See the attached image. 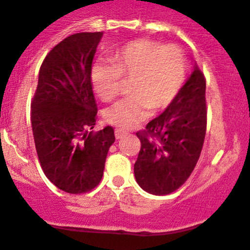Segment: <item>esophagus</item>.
<instances>
[{
  "label": "esophagus",
  "instance_id": "obj_1",
  "mask_svg": "<svg viewBox=\"0 0 250 250\" xmlns=\"http://www.w3.org/2000/svg\"><path fill=\"white\" fill-rule=\"evenodd\" d=\"M127 134H128V130L122 129V128H116V130H114V136H116V138L117 139L123 138V137L127 136Z\"/></svg>",
  "mask_w": 250,
  "mask_h": 250
}]
</instances>
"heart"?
<instances>
[{
	"label": "heart",
	"instance_id": "1",
	"mask_svg": "<svg viewBox=\"0 0 250 250\" xmlns=\"http://www.w3.org/2000/svg\"><path fill=\"white\" fill-rule=\"evenodd\" d=\"M109 62L93 65L91 81L97 96L112 102L120 95L121 80H132L130 96L104 112L107 122L123 128L146 120L149 109L167 108L185 81V54L175 45L144 39L130 42L112 51Z\"/></svg>",
	"mask_w": 250,
	"mask_h": 250
}]
</instances>
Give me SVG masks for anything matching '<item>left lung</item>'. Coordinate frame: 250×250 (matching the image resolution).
Returning a JSON list of instances; mask_svg holds the SVG:
<instances>
[{"instance_id": "left-lung-1", "label": "left lung", "mask_w": 250, "mask_h": 250, "mask_svg": "<svg viewBox=\"0 0 250 250\" xmlns=\"http://www.w3.org/2000/svg\"><path fill=\"white\" fill-rule=\"evenodd\" d=\"M206 127V79L196 66L172 104L137 132L141 141L134 164L138 185L159 196L184 185L199 162Z\"/></svg>"}]
</instances>
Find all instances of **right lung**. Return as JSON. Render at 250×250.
Segmentation results:
<instances>
[{
    "label": "right lung",
    "mask_w": 250,
    "mask_h": 250,
    "mask_svg": "<svg viewBox=\"0 0 250 250\" xmlns=\"http://www.w3.org/2000/svg\"><path fill=\"white\" fill-rule=\"evenodd\" d=\"M102 32L67 37L46 54L32 100L30 122L46 178L67 193H85L104 175L114 130L93 132L97 104L91 69Z\"/></svg>",
    "instance_id": "1"
}]
</instances>
